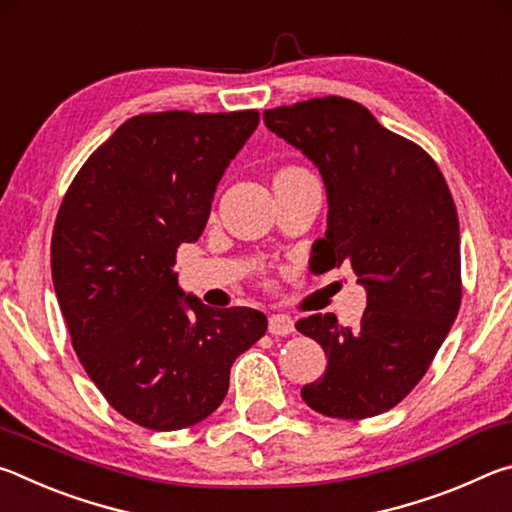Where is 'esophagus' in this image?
<instances>
[{"instance_id": "obj_1", "label": "esophagus", "mask_w": 512, "mask_h": 512, "mask_svg": "<svg viewBox=\"0 0 512 512\" xmlns=\"http://www.w3.org/2000/svg\"><path fill=\"white\" fill-rule=\"evenodd\" d=\"M293 318L287 314H273L268 318V332L275 334V336H287L293 332Z\"/></svg>"}]
</instances>
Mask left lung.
I'll return each instance as SVG.
<instances>
[{"mask_svg":"<svg viewBox=\"0 0 512 512\" xmlns=\"http://www.w3.org/2000/svg\"><path fill=\"white\" fill-rule=\"evenodd\" d=\"M264 121L325 180L329 212L325 239L314 244L316 271L350 264L368 293L357 327L334 314L296 323L327 354L325 375L302 386V400L327 418H372L418 386L461 307L452 192L422 146L357 101L309 99L264 110Z\"/></svg>","mask_w":512,"mask_h":512,"instance_id":"8db88e82","label":"left lung"}]
</instances>
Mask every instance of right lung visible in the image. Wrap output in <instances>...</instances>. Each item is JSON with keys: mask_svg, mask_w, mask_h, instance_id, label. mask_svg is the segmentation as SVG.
<instances>
[{"mask_svg": "<svg viewBox=\"0 0 512 512\" xmlns=\"http://www.w3.org/2000/svg\"><path fill=\"white\" fill-rule=\"evenodd\" d=\"M257 121V110L126 119L60 203L51 277L72 348L112 409L140 427L205 420L228 393L232 363L266 334L262 311L207 307L173 273Z\"/></svg>", "mask_w": 512, "mask_h": 512, "instance_id": "add662e5", "label": "right lung"}]
</instances>
